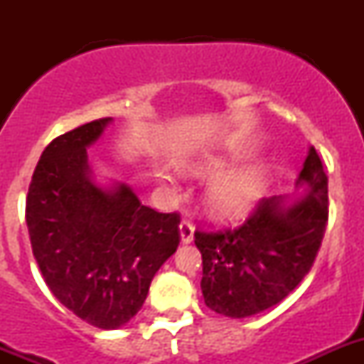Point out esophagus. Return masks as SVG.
Instances as JSON below:
<instances>
[{
	"mask_svg": "<svg viewBox=\"0 0 364 364\" xmlns=\"http://www.w3.org/2000/svg\"><path fill=\"white\" fill-rule=\"evenodd\" d=\"M179 237L183 245H190L193 241V225L190 222L179 223Z\"/></svg>",
	"mask_w": 364,
	"mask_h": 364,
	"instance_id": "esophagus-1",
	"label": "esophagus"
}]
</instances>
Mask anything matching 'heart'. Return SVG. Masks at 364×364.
<instances>
[{
  "label": "heart",
  "instance_id": "1",
  "mask_svg": "<svg viewBox=\"0 0 364 364\" xmlns=\"http://www.w3.org/2000/svg\"><path fill=\"white\" fill-rule=\"evenodd\" d=\"M247 155H211L196 161L192 172L196 174H220L209 183L205 190V204L209 211L223 220H236L247 215L262 199L267 188V171L264 165L232 168L241 164ZM230 172L227 173L226 171ZM225 171V175L221 172Z\"/></svg>",
  "mask_w": 364,
  "mask_h": 364
}]
</instances>
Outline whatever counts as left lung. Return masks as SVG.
<instances>
[{
  "mask_svg": "<svg viewBox=\"0 0 364 364\" xmlns=\"http://www.w3.org/2000/svg\"><path fill=\"white\" fill-rule=\"evenodd\" d=\"M296 188L304 196L262 199L240 229L196 232L205 306L230 318L250 317L285 299L306 277L329 213L328 176L314 146Z\"/></svg>",
  "mask_w": 364,
  "mask_h": 364,
  "instance_id": "1",
  "label": "left lung"
}]
</instances>
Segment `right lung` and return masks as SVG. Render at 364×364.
Returning <instances> with one entry per match:
<instances>
[{
  "label": "right lung",
  "mask_w": 364,
  "mask_h": 364,
  "mask_svg": "<svg viewBox=\"0 0 364 364\" xmlns=\"http://www.w3.org/2000/svg\"><path fill=\"white\" fill-rule=\"evenodd\" d=\"M112 117L54 139L26 199L33 255L47 287L72 314L100 329L127 324L153 277L179 245V216L141 204L127 183L102 185L86 149Z\"/></svg>",
  "instance_id": "add662e5"
}]
</instances>
